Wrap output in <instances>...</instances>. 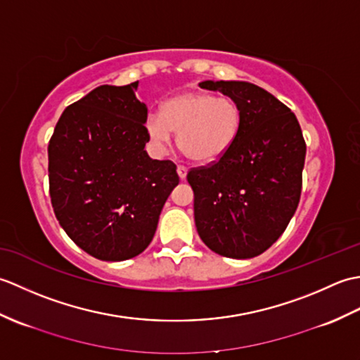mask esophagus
<instances>
[{
    "instance_id": "1",
    "label": "esophagus",
    "mask_w": 360,
    "mask_h": 360,
    "mask_svg": "<svg viewBox=\"0 0 360 360\" xmlns=\"http://www.w3.org/2000/svg\"><path fill=\"white\" fill-rule=\"evenodd\" d=\"M187 167H184V165H178V174H179V178L181 179H186L187 178Z\"/></svg>"
}]
</instances>
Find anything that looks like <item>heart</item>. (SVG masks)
<instances>
[{
	"label": "heart",
	"instance_id": "b5f03b06",
	"mask_svg": "<svg viewBox=\"0 0 360 360\" xmlns=\"http://www.w3.org/2000/svg\"><path fill=\"white\" fill-rule=\"evenodd\" d=\"M241 128V110L233 98L209 93H184L164 103L162 112L145 119L148 139L160 151L172 145L178 131V147L196 162H212L232 147Z\"/></svg>",
	"mask_w": 360,
	"mask_h": 360
}]
</instances>
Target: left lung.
Listing matches in <instances>:
<instances>
[{
	"label": "left lung",
	"instance_id": "obj_1",
	"mask_svg": "<svg viewBox=\"0 0 360 360\" xmlns=\"http://www.w3.org/2000/svg\"><path fill=\"white\" fill-rule=\"evenodd\" d=\"M200 86L233 98L241 128L215 164L187 174L196 231L215 254L254 258L280 238L294 217L307 143L295 114L266 89L236 80H204Z\"/></svg>",
	"mask_w": 360,
	"mask_h": 360
}]
</instances>
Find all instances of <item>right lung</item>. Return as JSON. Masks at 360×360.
Here are the masks:
<instances>
[{
	"mask_svg": "<svg viewBox=\"0 0 360 360\" xmlns=\"http://www.w3.org/2000/svg\"><path fill=\"white\" fill-rule=\"evenodd\" d=\"M137 82L102 85L70 105L51 137L49 193L60 226L86 254L124 262L148 248L179 184L172 160L145 151L147 105Z\"/></svg>",
	"mask_w": 360,
	"mask_h": 360,
	"instance_id": "add662e5",
	"label": "right lung"
}]
</instances>
